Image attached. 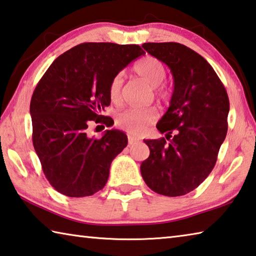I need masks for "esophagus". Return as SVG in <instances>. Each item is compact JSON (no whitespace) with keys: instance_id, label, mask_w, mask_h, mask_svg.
I'll list each match as a JSON object with an SVG mask.
<instances>
[{"instance_id":"obj_1","label":"esophagus","mask_w":256,"mask_h":256,"mask_svg":"<svg viewBox=\"0 0 256 256\" xmlns=\"http://www.w3.org/2000/svg\"><path fill=\"white\" fill-rule=\"evenodd\" d=\"M138 142V138L136 136H128V144H136Z\"/></svg>"}]
</instances>
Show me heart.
Returning <instances> with one entry per match:
<instances>
[{"label":"heart","mask_w":256,"mask_h":256,"mask_svg":"<svg viewBox=\"0 0 256 256\" xmlns=\"http://www.w3.org/2000/svg\"><path fill=\"white\" fill-rule=\"evenodd\" d=\"M134 74L144 80L151 88H154V96L159 99L166 97V92L159 86L162 82L166 79L167 71L164 63L159 60L146 56L138 60L133 66ZM122 88H123V76L118 73L110 82L108 86V96L110 102L115 105H120L122 102ZM157 110L154 107L148 108H131L120 112L116 116V124L120 128L131 134H142L157 118Z\"/></svg>","instance_id":"b5f03b06"}]
</instances>
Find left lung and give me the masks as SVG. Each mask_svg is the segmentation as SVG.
I'll return each instance as SVG.
<instances>
[{"label":"left lung","instance_id":"1","mask_svg":"<svg viewBox=\"0 0 256 256\" xmlns=\"http://www.w3.org/2000/svg\"><path fill=\"white\" fill-rule=\"evenodd\" d=\"M142 47L170 68L174 92L157 124L166 138L144 140L150 156L141 164V175L156 193L185 196L214 170L227 136L228 94L206 60L185 45L144 42Z\"/></svg>","mask_w":256,"mask_h":256}]
</instances>
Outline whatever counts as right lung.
Masks as SVG:
<instances>
[{
    "mask_svg": "<svg viewBox=\"0 0 256 256\" xmlns=\"http://www.w3.org/2000/svg\"><path fill=\"white\" fill-rule=\"evenodd\" d=\"M144 54L138 45L84 42L60 55L36 86L30 102L34 148L47 180L63 196H89L106 185L128 136L112 128L94 138L86 130L92 122L112 126L110 116L102 115L110 104V82Z\"/></svg>",
    "mask_w": 256,
    "mask_h": 256,
    "instance_id": "1",
    "label": "right lung"
}]
</instances>
